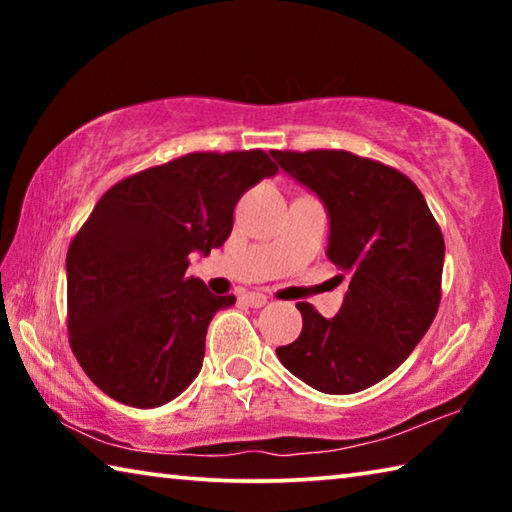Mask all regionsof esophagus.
<instances>
[{"label":"esophagus","instance_id":"1","mask_svg":"<svg viewBox=\"0 0 512 512\" xmlns=\"http://www.w3.org/2000/svg\"><path fill=\"white\" fill-rule=\"evenodd\" d=\"M241 300H244L246 305L253 307V309H259V307L266 305V296H264V293H255V291L244 293V296H241Z\"/></svg>","mask_w":512,"mask_h":512}]
</instances>
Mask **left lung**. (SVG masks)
<instances>
[{
  "instance_id": "left-lung-1",
  "label": "left lung",
  "mask_w": 512,
  "mask_h": 512,
  "mask_svg": "<svg viewBox=\"0 0 512 512\" xmlns=\"http://www.w3.org/2000/svg\"><path fill=\"white\" fill-rule=\"evenodd\" d=\"M329 212L327 257L348 275L334 318L298 302L302 332L277 359L316 391L357 393L409 357L440 305L445 239L411 178L350 151H271Z\"/></svg>"
}]
</instances>
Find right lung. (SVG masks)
<instances>
[{
    "instance_id": "1",
    "label": "right lung",
    "mask_w": 512,
    "mask_h": 512,
    "mask_svg": "<svg viewBox=\"0 0 512 512\" xmlns=\"http://www.w3.org/2000/svg\"><path fill=\"white\" fill-rule=\"evenodd\" d=\"M275 171L262 149L196 151L119 180L94 205L67 250V332L112 400L153 409L192 384L207 325L237 298L187 277L189 253L223 246L239 198Z\"/></svg>"
}]
</instances>
